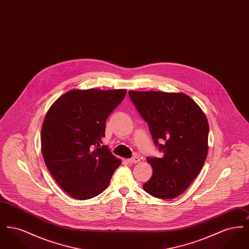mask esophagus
<instances>
[{
    "instance_id": "1",
    "label": "esophagus",
    "mask_w": 249,
    "mask_h": 249,
    "mask_svg": "<svg viewBox=\"0 0 249 249\" xmlns=\"http://www.w3.org/2000/svg\"><path fill=\"white\" fill-rule=\"evenodd\" d=\"M139 161H140V159H139L138 157H133V158H131V159L127 160V162L130 163V164H135V163H137V162H139Z\"/></svg>"
}]
</instances>
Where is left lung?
<instances>
[{
    "label": "left lung",
    "instance_id": "1",
    "mask_svg": "<svg viewBox=\"0 0 249 249\" xmlns=\"http://www.w3.org/2000/svg\"><path fill=\"white\" fill-rule=\"evenodd\" d=\"M130 99L147 123L162 158H147L153 168L142 185L160 199L181 195L197 178L208 152V121L200 107L184 93L129 91Z\"/></svg>",
    "mask_w": 249,
    "mask_h": 249
}]
</instances>
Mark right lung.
<instances>
[{
    "instance_id": "add662e5",
    "label": "right lung",
    "mask_w": 249,
    "mask_h": 249,
    "mask_svg": "<svg viewBox=\"0 0 249 249\" xmlns=\"http://www.w3.org/2000/svg\"><path fill=\"white\" fill-rule=\"evenodd\" d=\"M126 89H72L48 109L41 131L42 154L59 187L77 200L107 189L121 160L107 145L106 121Z\"/></svg>"
}]
</instances>
